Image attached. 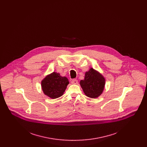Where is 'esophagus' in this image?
Returning a JSON list of instances; mask_svg holds the SVG:
<instances>
[{"label": "esophagus", "instance_id": "esophagus-1", "mask_svg": "<svg viewBox=\"0 0 147 147\" xmlns=\"http://www.w3.org/2000/svg\"><path fill=\"white\" fill-rule=\"evenodd\" d=\"M71 84H77L78 83V80H77V79H73L71 80Z\"/></svg>", "mask_w": 147, "mask_h": 147}]
</instances>
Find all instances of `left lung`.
<instances>
[{
	"label": "left lung",
	"instance_id": "left-lung-1",
	"mask_svg": "<svg viewBox=\"0 0 147 147\" xmlns=\"http://www.w3.org/2000/svg\"><path fill=\"white\" fill-rule=\"evenodd\" d=\"M80 84L88 97L96 98L104 90L105 79L101 74L91 68L85 73L84 79L80 80Z\"/></svg>",
	"mask_w": 147,
	"mask_h": 147
}]
</instances>
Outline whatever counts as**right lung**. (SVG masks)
Wrapping results in <instances>:
<instances>
[{"mask_svg": "<svg viewBox=\"0 0 147 147\" xmlns=\"http://www.w3.org/2000/svg\"><path fill=\"white\" fill-rule=\"evenodd\" d=\"M68 84L67 78L61 77L59 73L53 72L42 80L41 86L44 94L54 99L63 95Z\"/></svg>", "mask_w": 147, "mask_h": 147, "instance_id": "add662e5", "label": "right lung"}]
</instances>
